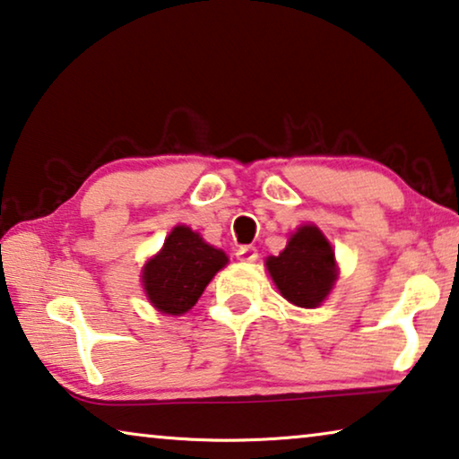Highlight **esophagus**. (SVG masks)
I'll return each instance as SVG.
<instances>
[{
    "mask_svg": "<svg viewBox=\"0 0 459 459\" xmlns=\"http://www.w3.org/2000/svg\"><path fill=\"white\" fill-rule=\"evenodd\" d=\"M237 257L241 261H255L257 259V249L253 245H243L237 249Z\"/></svg>",
    "mask_w": 459,
    "mask_h": 459,
    "instance_id": "34e87169",
    "label": "esophagus"
}]
</instances>
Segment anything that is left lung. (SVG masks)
<instances>
[{
    "instance_id": "left-lung-1",
    "label": "left lung",
    "mask_w": 459,
    "mask_h": 459,
    "mask_svg": "<svg viewBox=\"0 0 459 459\" xmlns=\"http://www.w3.org/2000/svg\"><path fill=\"white\" fill-rule=\"evenodd\" d=\"M267 269L281 296L302 308L318 307L337 280L333 247L312 224L298 229L286 249L267 259Z\"/></svg>"
}]
</instances>
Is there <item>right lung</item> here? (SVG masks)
I'll return each instance as SVG.
<instances>
[{
    "label": "right lung",
    "mask_w": 459,
    "mask_h": 459,
    "mask_svg": "<svg viewBox=\"0 0 459 459\" xmlns=\"http://www.w3.org/2000/svg\"><path fill=\"white\" fill-rule=\"evenodd\" d=\"M227 261V255L204 243L198 232L176 227L165 238L161 253L144 265V292L157 310L184 315L198 302L204 288Z\"/></svg>",
    "instance_id": "right-lung-1"
}]
</instances>
